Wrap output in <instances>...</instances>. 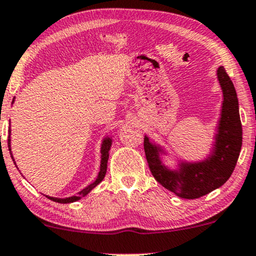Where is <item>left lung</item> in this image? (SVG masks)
I'll list each match as a JSON object with an SVG mask.
<instances>
[{
  "label": "left lung",
  "instance_id": "1",
  "mask_svg": "<svg viewBox=\"0 0 256 256\" xmlns=\"http://www.w3.org/2000/svg\"><path fill=\"white\" fill-rule=\"evenodd\" d=\"M217 75L224 102L214 152L207 160L183 164L178 172L170 171L159 160L158 147L152 145L148 138L144 139V150L153 177L164 188L183 199H196L223 186L235 169L241 152L242 123L235 86L224 67L218 68Z\"/></svg>",
  "mask_w": 256,
  "mask_h": 256
}]
</instances>
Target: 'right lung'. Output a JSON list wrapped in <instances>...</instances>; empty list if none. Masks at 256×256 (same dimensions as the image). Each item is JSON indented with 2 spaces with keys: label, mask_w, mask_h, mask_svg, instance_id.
I'll return each mask as SVG.
<instances>
[{
  "label": "right lung",
  "mask_w": 256,
  "mask_h": 256,
  "mask_svg": "<svg viewBox=\"0 0 256 256\" xmlns=\"http://www.w3.org/2000/svg\"><path fill=\"white\" fill-rule=\"evenodd\" d=\"M9 133H10V128H9ZM110 147H111V140L110 139H106L104 140V144L103 146H102V163H100V171H99L98 174V177L97 180H96L94 182L91 183V184L88 186V187H86L85 189H82V190L80 192L79 195L78 196H70V198H66V199H58V198H51V196H46L48 199L55 201V202H60V204H69V202H74V201L79 200L80 198L85 196L90 193V192L92 190L93 188L96 187V186L99 184L102 181H103V178L105 177V174H106V168H108V159H109V151H110ZM8 148L9 151H10V139L8 138ZM10 156H12V151H10ZM12 158H13V156H12ZM14 162V159H13ZM15 164V163H14Z\"/></svg>",
  "instance_id": "obj_1"
}]
</instances>
